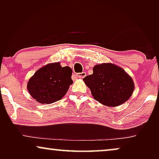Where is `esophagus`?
Instances as JSON below:
<instances>
[{
	"label": "esophagus",
	"instance_id": "34e87169",
	"mask_svg": "<svg viewBox=\"0 0 159 159\" xmlns=\"http://www.w3.org/2000/svg\"><path fill=\"white\" fill-rule=\"evenodd\" d=\"M76 76L79 78H84L86 76L85 72H81V73H77L76 74Z\"/></svg>",
	"mask_w": 159,
	"mask_h": 159
}]
</instances>
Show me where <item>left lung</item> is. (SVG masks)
I'll list each match as a JSON object with an SVG mask.
<instances>
[{
	"instance_id": "8db88e82",
	"label": "left lung",
	"mask_w": 159,
	"mask_h": 159,
	"mask_svg": "<svg viewBox=\"0 0 159 159\" xmlns=\"http://www.w3.org/2000/svg\"><path fill=\"white\" fill-rule=\"evenodd\" d=\"M93 75L83 78L97 101L108 106H120L131 97L134 85L132 77L122 68L110 63L97 64Z\"/></svg>"
}]
</instances>
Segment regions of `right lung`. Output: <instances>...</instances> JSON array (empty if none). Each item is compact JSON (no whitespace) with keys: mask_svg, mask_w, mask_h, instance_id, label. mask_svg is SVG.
I'll return each mask as SVG.
<instances>
[{"mask_svg":"<svg viewBox=\"0 0 159 159\" xmlns=\"http://www.w3.org/2000/svg\"><path fill=\"white\" fill-rule=\"evenodd\" d=\"M71 75L70 67H62L59 62L48 64L39 69L30 78L28 92L39 103H54L66 95L73 83Z\"/></svg>","mask_w":159,"mask_h":159,"instance_id":"add662e5","label":"right lung"}]
</instances>
